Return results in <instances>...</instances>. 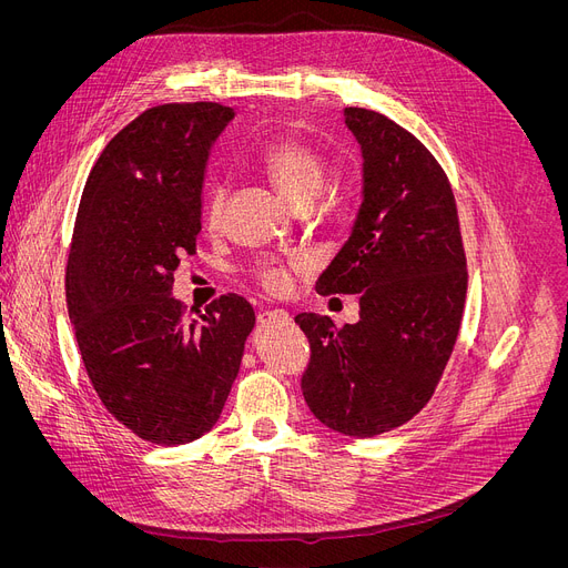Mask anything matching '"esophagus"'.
I'll return each instance as SVG.
<instances>
[{
    "mask_svg": "<svg viewBox=\"0 0 568 568\" xmlns=\"http://www.w3.org/2000/svg\"><path fill=\"white\" fill-rule=\"evenodd\" d=\"M292 317L285 313V311H281V308H276V311H268V313H262L260 315V322L262 324H287Z\"/></svg>",
    "mask_w": 568,
    "mask_h": 568,
    "instance_id": "obj_1",
    "label": "esophagus"
}]
</instances>
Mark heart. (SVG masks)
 Returning a JSON list of instances; mask_svg holds the SVG:
<instances>
[{
  "label": "heart",
  "mask_w": 568,
  "mask_h": 568,
  "mask_svg": "<svg viewBox=\"0 0 568 568\" xmlns=\"http://www.w3.org/2000/svg\"><path fill=\"white\" fill-rule=\"evenodd\" d=\"M260 168L272 179V184L294 206L313 202L324 184V163L311 144L296 138H281L268 142L260 154ZM225 191L216 186L206 200V219L216 223L223 212ZM294 266H304L302 260H294ZM257 278L268 292H285L290 287V272L281 264H266L257 272Z\"/></svg>",
  "instance_id": "heart-1"
}]
</instances>
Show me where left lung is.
I'll return each mask as SVG.
<instances>
[{
  "mask_svg": "<svg viewBox=\"0 0 568 568\" xmlns=\"http://www.w3.org/2000/svg\"><path fill=\"white\" fill-rule=\"evenodd\" d=\"M362 149V204L320 294H359V322L296 315L311 341L304 398L326 428L373 437L403 426L433 396L454 352L467 292L456 200L409 131L345 108Z\"/></svg>",
  "mask_w": 568,
  "mask_h": 568,
  "instance_id": "obj_1",
  "label": "left lung"
}]
</instances>
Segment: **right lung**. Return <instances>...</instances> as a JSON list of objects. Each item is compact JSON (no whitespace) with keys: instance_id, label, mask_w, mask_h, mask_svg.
Returning a JSON list of instances; mask_svg holds the SVG:
<instances>
[{"instance_id":"add662e5","label":"right lung","mask_w":568,"mask_h":568,"mask_svg":"<svg viewBox=\"0 0 568 568\" xmlns=\"http://www.w3.org/2000/svg\"><path fill=\"white\" fill-rule=\"evenodd\" d=\"M234 119L219 103H168L119 131L82 191L67 306L89 379L119 424L176 446L212 430L255 326L223 294L204 311L172 296L202 230L209 154Z\"/></svg>"}]
</instances>
